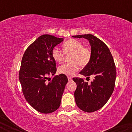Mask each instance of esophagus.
Returning a JSON list of instances; mask_svg holds the SVG:
<instances>
[{"label": "esophagus", "instance_id": "1", "mask_svg": "<svg viewBox=\"0 0 132 132\" xmlns=\"http://www.w3.org/2000/svg\"><path fill=\"white\" fill-rule=\"evenodd\" d=\"M68 81H72V78H71V77H68Z\"/></svg>", "mask_w": 132, "mask_h": 132}]
</instances>
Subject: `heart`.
I'll return each instance as SVG.
<instances>
[{
	"label": "heart",
	"instance_id": "b5f03b06",
	"mask_svg": "<svg viewBox=\"0 0 132 132\" xmlns=\"http://www.w3.org/2000/svg\"><path fill=\"white\" fill-rule=\"evenodd\" d=\"M63 51L57 48L52 50V56L55 61L61 63L63 61L65 54H71L69 56L71 63H66L58 67V72L66 76H72L78 69V64L85 66L91 59V51L83 44L75 39H70L63 45Z\"/></svg>",
	"mask_w": 132,
	"mask_h": 132
}]
</instances>
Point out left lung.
<instances>
[{
    "label": "left lung",
    "mask_w": 132,
    "mask_h": 132,
    "mask_svg": "<svg viewBox=\"0 0 132 132\" xmlns=\"http://www.w3.org/2000/svg\"><path fill=\"white\" fill-rule=\"evenodd\" d=\"M84 38L91 47V59L80 74L94 79L88 84L83 79L74 78L77 88L75 92L76 105L86 112H92L101 109L113 93L116 79V68L111 53L102 41L91 34L72 36Z\"/></svg>",
    "instance_id": "left-lung-1"
}]
</instances>
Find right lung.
Segmentation results:
<instances>
[{
  "label": "right lung",
  "instance_id": "right-lung-1",
  "mask_svg": "<svg viewBox=\"0 0 132 132\" xmlns=\"http://www.w3.org/2000/svg\"><path fill=\"white\" fill-rule=\"evenodd\" d=\"M64 38L50 35H43L32 43L24 53L19 80L24 97L28 104L37 111L50 113L61 104L68 80L61 74L49 79L56 72V61L52 50Z\"/></svg>",
  "mask_w": 132,
  "mask_h": 132
}]
</instances>
